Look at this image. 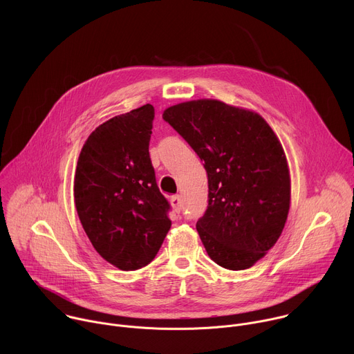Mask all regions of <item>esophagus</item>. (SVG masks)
I'll list each match as a JSON object with an SVG mask.
<instances>
[{
  "mask_svg": "<svg viewBox=\"0 0 354 354\" xmlns=\"http://www.w3.org/2000/svg\"><path fill=\"white\" fill-rule=\"evenodd\" d=\"M169 203H171L172 209H174L176 213H179V212L182 210V200H180V196H172V197L169 198Z\"/></svg>",
  "mask_w": 354,
  "mask_h": 354,
  "instance_id": "1",
  "label": "esophagus"
}]
</instances>
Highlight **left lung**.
Listing matches in <instances>:
<instances>
[{
  "label": "left lung",
  "instance_id": "8db88e82",
  "mask_svg": "<svg viewBox=\"0 0 354 354\" xmlns=\"http://www.w3.org/2000/svg\"><path fill=\"white\" fill-rule=\"evenodd\" d=\"M162 118L205 161L209 206L196 230L209 257L230 270L254 266L277 242L290 210L280 140L259 113L217 99L174 105Z\"/></svg>",
  "mask_w": 354,
  "mask_h": 354
}]
</instances>
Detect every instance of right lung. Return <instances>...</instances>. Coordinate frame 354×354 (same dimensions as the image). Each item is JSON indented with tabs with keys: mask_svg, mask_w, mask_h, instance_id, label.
Instances as JSON below:
<instances>
[{
	"mask_svg": "<svg viewBox=\"0 0 354 354\" xmlns=\"http://www.w3.org/2000/svg\"><path fill=\"white\" fill-rule=\"evenodd\" d=\"M154 108L144 105L97 126L74 176L75 209L95 250L120 270L156 258L171 228L148 145Z\"/></svg>",
	"mask_w": 354,
	"mask_h": 354,
	"instance_id": "add662e5",
	"label": "right lung"
}]
</instances>
